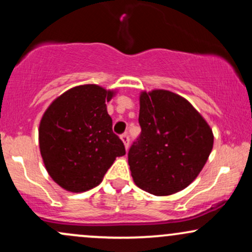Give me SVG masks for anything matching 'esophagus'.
<instances>
[{"label":"esophagus","mask_w":252,"mask_h":252,"mask_svg":"<svg viewBox=\"0 0 252 252\" xmlns=\"http://www.w3.org/2000/svg\"><path fill=\"white\" fill-rule=\"evenodd\" d=\"M121 140L123 141L124 146H126V149H128V147H129V135L126 134V132H124V134L121 135Z\"/></svg>","instance_id":"1"}]
</instances>
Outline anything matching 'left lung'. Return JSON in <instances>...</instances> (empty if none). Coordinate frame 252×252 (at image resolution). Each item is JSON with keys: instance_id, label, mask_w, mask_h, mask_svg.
<instances>
[{"instance_id": "obj_1", "label": "left lung", "mask_w": 252, "mask_h": 252, "mask_svg": "<svg viewBox=\"0 0 252 252\" xmlns=\"http://www.w3.org/2000/svg\"><path fill=\"white\" fill-rule=\"evenodd\" d=\"M141 135L130 147L134 182L154 195L186 189L204 168L213 148V132L189 100L167 90L140 94Z\"/></svg>"}]
</instances>
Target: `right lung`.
Here are the masks:
<instances>
[{"label": "right lung", "mask_w": 252, "mask_h": 252, "mask_svg": "<svg viewBox=\"0 0 252 252\" xmlns=\"http://www.w3.org/2000/svg\"><path fill=\"white\" fill-rule=\"evenodd\" d=\"M116 91L86 84L63 92L45 111L39 146L48 174L63 189L80 193L98 186L124 144L112 131L106 110Z\"/></svg>", "instance_id": "obj_1"}]
</instances>
